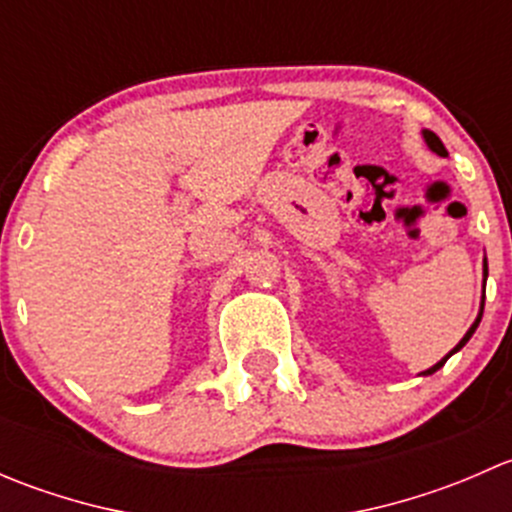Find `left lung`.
<instances>
[{
	"label": "left lung",
	"mask_w": 512,
	"mask_h": 512,
	"mask_svg": "<svg viewBox=\"0 0 512 512\" xmlns=\"http://www.w3.org/2000/svg\"><path fill=\"white\" fill-rule=\"evenodd\" d=\"M423 138H426L428 148H431V151H433V153H438V156H448V151H446V148H443L441 138H438V136H436V133H433V131H423ZM483 270H485V277H488V262H485V267H483ZM478 324H480V317L476 319V322H473V327H471V329H468V332H466V337H463V339H461V342H458V344H456V349H453V352H451V354H456V352H458V349H461V347H463V344H466V342H468V339H471V337H473V332H476V329H478ZM451 354H448V356H451ZM448 356H443V359H441V361H438V364H436V366H431V369H428V371H423V374H433V371H436V369H441V366H443V364H446V361H448Z\"/></svg>",
	"instance_id": "8db88e82"
}]
</instances>
